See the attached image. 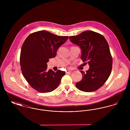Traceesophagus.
<instances>
[{"mask_svg": "<svg viewBox=\"0 0 130 130\" xmlns=\"http://www.w3.org/2000/svg\"><path fill=\"white\" fill-rule=\"evenodd\" d=\"M71 73V72L70 71H66V74H69V73Z\"/></svg>", "mask_w": 130, "mask_h": 130, "instance_id": "obj_1", "label": "esophagus"}]
</instances>
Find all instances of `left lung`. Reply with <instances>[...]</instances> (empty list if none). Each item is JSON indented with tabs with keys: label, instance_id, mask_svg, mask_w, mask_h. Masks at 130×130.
I'll return each instance as SVG.
<instances>
[{
	"label": "left lung",
	"instance_id": "left-lung-1",
	"mask_svg": "<svg viewBox=\"0 0 130 130\" xmlns=\"http://www.w3.org/2000/svg\"><path fill=\"white\" fill-rule=\"evenodd\" d=\"M69 39L80 47L81 59L90 67L86 73L80 71L82 78L75 86L83 92L97 90L105 83L111 73L112 61L107 40L102 35L92 31H84L77 36L70 37Z\"/></svg>",
	"mask_w": 130,
	"mask_h": 130
}]
</instances>
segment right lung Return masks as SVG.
<instances>
[{
  "label": "right lung",
  "mask_w": 130,
  "mask_h": 130,
  "mask_svg": "<svg viewBox=\"0 0 130 130\" xmlns=\"http://www.w3.org/2000/svg\"><path fill=\"white\" fill-rule=\"evenodd\" d=\"M68 36H58L46 31L30 34L22 45L20 57L21 70L31 86L40 93L51 92L59 86L65 72L47 70L49 59L56 56Z\"/></svg>",
  "instance_id": "obj_1"
}]
</instances>
